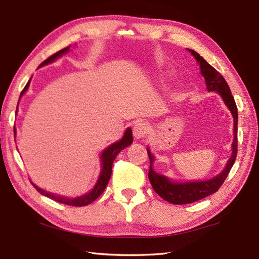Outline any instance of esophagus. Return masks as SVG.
Wrapping results in <instances>:
<instances>
[{
  "label": "esophagus",
  "instance_id": "1",
  "mask_svg": "<svg viewBox=\"0 0 259 259\" xmlns=\"http://www.w3.org/2000/svg\"><path fill=\"white\" fill-rule=\"evenodd\" d=\"M148 131H149V126L144 122H140L134 126L133 135L137 140L143 139V137H145V135L148 133Z\"/></svg>",
  "mask_w": 259,
  "mask_h": 259
}]
</instances>
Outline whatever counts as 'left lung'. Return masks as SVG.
<instances>
[{
	"mask_svg": "<svg viewBox=\"0 0 259 259\" xmlns=\"http://www.w3.org/2000/svg\"><path fill=\"white\" fill-rule=\"evenodd\" d=\"M191 53L195 56V59L199 63L200 72H202L203 76L205 77L206 85H207L208 91H215L218 92L223 97L224 102L232 112L234 117V142H233V154L231 158L227 162V165L223 173L218 176L214 177L212 180L204 181V182H193V183H173L168 181L167 178L163 175H158L155 173L152 168L153 164V155L147 149V154L149 157V171H148V180L151 182L153 189L156 192L160 197L165 199L166 202L175 205H184V204H191L209 196L212 193L217 192L221 188L223 183L225 182L226 177L228 176L229 171H231L233 165L235 163V159L237 156V123H238V112L237 106L235 103L234 96L232 95L231 89L223 77L222 74L216 71L214 67L208 64L202 56H200L197 52L193 50Z\"/></svg>",
	"mask_w": 259,
	"mask_h": 259,
	"instance_id": "obj_1",
	"label": "left lung"
}]
</instances>
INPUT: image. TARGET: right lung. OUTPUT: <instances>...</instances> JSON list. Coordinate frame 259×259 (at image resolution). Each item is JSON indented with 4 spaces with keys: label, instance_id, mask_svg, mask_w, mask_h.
I'll use <instances>...</instances> for the list:
<instances>
[{
    "label": "right lung",
    "instance_id": "1",
    "mask_svg": "<svg viewBox=\"0 0 259 259\" xmlns=\"http://www.w3.org/2000/svg\"><path fill=\"white\" fill-rule=\"evenodd\" d=\"M70 50V47H67L65 49H62L61 51L56 52L53 55H51L50 57H48L47 60L44 62L41 63V65L39 66H43L45 64H49V63H52L53 61H55V59L57 57H60L62 54L66 53V52ZM28 85H30V81L25 85V88L23 89V91L21 92V95L20 97L24 94V92L27 90ZM132 143H133V135H132V131L131 128H127L125 132V134L123 136V139L120 140L117 143H114L111 146H108L104 152H103L101 159H102V165H103V168L101 171V175L99 177V181H97L95 187L92 189L90 193H88L86 195H83L81 197H76V198H66V197H62V196H56L54 194H51L43 191V189L38 188L37 186H35L33 184V186L36 188V191L38 193H41L44 196H47L51 199L55 200L57 203H61V204H65V205H70V206H74V207H81V206H86L91 203H93L96 198H99L101 196V194L104 192V189L107 185L108 181H110L111 175H112V166L115 158L118 155V153L124 149L125 147L130 146Z\"/></svg>",
    "mask_w": 259,
    "mask_h": 259
}]
</instances>
